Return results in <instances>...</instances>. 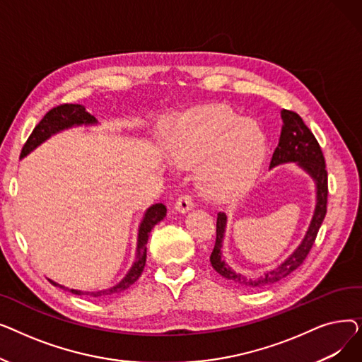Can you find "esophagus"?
I'll return each mask as SVG.
<instances>
[{"label": "esophagus", "mask_w": 362, "mask_h": 362, "mask_svg": "<svg viewBox=\"0 0 362 362\" xmlns=\"http://www.w3.org/2000/svg\"><path fill=\"white\" fill-rule=\"evenodd\" d=\"M194 206V199L191 195H180L176 201V205L175 208L179 211V213H186L191 210V208Z\"/></svg>", "instance_id": "1"}]
</instances>
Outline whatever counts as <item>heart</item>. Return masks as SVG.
Segmentation results:
<instances>
[{"mask_svg": "<svg viewBox=\"0 0 362 362\" xmlns=\"http://www.w3.org/2000/svg\"><path fill=\"white\" fill-rule=\"evenodd\" d=\"M171 163L198 165L197 183L214 201H230L255 183L267 156V136L252 120L221 105L197 108L167 130Z\"/></svg>", "mask_w": 362, "mask_h": 362, "instance_id": "b5f03b06", "label": "heart"}]
</instances>
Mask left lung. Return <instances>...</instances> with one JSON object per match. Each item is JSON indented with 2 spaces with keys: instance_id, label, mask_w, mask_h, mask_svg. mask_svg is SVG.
Returning <instances> with one entry per match:
<instances>
[{
  "instance_id": "1",
  "label": "left lung",
  "mask_w": 362,
  "mask_h": 362,
  "mask_svg": "<svg viewBox=\"0 0 362 362\" xmlns=\"http://www.w3.org/2000/svg\"><path fill=\"white\" fill-rule=\"evenodd\" d=\"M281 132H280V139L279 145L276 146L273 157L270 161V168L284 164V163H296L302 170H305L307 173L313 177L315 183V210L310 223L308 230L303 236L300 245L289 255V258L284 259L279 267L274 270L265 273L264 276L258 279H246L242 274L235 273L229 265H227L223 259L221 254V246L226 232V223L227 216L224 213L217 214V238L214 250L211 252L210 261L213 269L227 280H235L245 286L251 288H261L265 284H272L274 281L281 280L283 277L289 276L299 265L305 261L307 255L310 254L313 245L315 242L317 233L320 230V226L326 217L327 213V195H329V187H327V170H326V161L325 156H322V151L313 135V132L303 123L299 114L291 110H281Z\"/></svg>"
}]
</instances>
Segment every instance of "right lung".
I'll return each mask as SVG.
<instances>
[{"instance_id": "right-lung-1", "label": "right lung", "mask_w": 362, "mask_h": 362, "mask_svg": "<svg viewBox=\"0 0 362 362\" xmlns=\"http://www.w3.org/2000/svg\"><path fill=\"white\" fill-rule=\"evenodd\" d=\"M97 119L85 110L83 105L81 104H63L59 107H54L52 110H49L44 119L37 123L33 129V132L30 133L29 139L26 141L23 149H22V156L21 158L26 157L30 151H33L36 146H40L42 142H45L51 135H55L64 129H70L73 126H92L97 124ZM167 213V208L163 204H154L151 205L141 224H139V232H138V246H136V258L135 262L130 267V270L127 272V274L123 277L122 281H119L116 286H112L110 289H104V291H97V292H82V291H76V289H69L62 286V284L55 283L52 280H49L54 286L66 289L74 295H89L93 298H100V296H105V295H112V293H119L124 289H127L129 286H132L135 283L139 276L144 272L145 262H146V242L149 238V233L152 230L157 223H160Z\"/></svg>"}]
</instances>
